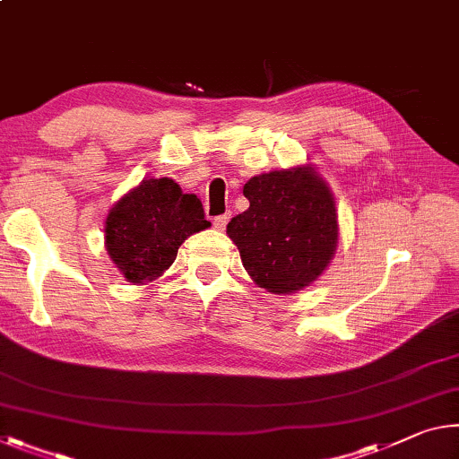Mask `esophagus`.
I'll list each match as a JSON object with an SVG mask.
<instances>
[{
  "label": "esophagus",
  "mask_w": 459,
  "mask_h": 459,
  "mask_svg": "<svg viewBox=\"0 0 459 459\" xmlns=\"http://www.w3.org/2000/svg\"><path fill=\"white\" fill-rule=\"evenodd\" d=\"M229 218H230V214H229V212H227V214L216 216V218H214V229H216V230H224V229H227Z\"/></svg>",
  "instance_id": "esophagus-1"
}]
</instances>
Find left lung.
I'll list each match as a JSON object with an SVG mask.
<instances>
[{
	"mask_svg": "<svg viewBox=\"0 0 459 459\" xmlns=\"http://www.w3.org/2000/svg\"><path fill=\"white\" fill-rule=\"evenodd\" d=\"M249 208L227 224L243 265L261 288L296 292L325 272L337 247L334 202L312 167L269 171L243 187Z\"/></svg>",
	"mask_w": 459,
	"mask_h": 459,
	"instance_id": "left-lung-1",
	"label": "left lung"
}]
</instances>
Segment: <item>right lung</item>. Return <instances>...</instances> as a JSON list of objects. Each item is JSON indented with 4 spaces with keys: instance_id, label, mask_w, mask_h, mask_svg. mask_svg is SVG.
Here are the masks:
<instances>
[{
    "instance_id": "right-lung-1",
    "label": "right lung",
    "mask_w": 459,
    "mask_h": 459,
    "mask_svg": "<svg viewBox=\"0 0 459 459\" xmlns=\"http://www.w3.org/2000/svg\"><path fill=\"white\" fill-rule=\"evenodd\" d=\"M208 227L198 195L169 178L144 179L108 214L106 249L128 281L143 283L159 278L179 245Z\"/></svg>"
}]
</instances>
